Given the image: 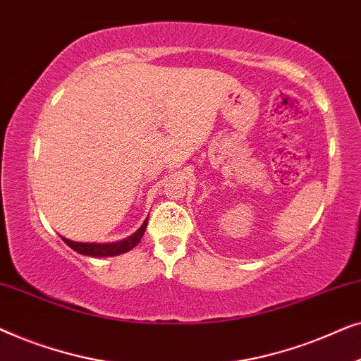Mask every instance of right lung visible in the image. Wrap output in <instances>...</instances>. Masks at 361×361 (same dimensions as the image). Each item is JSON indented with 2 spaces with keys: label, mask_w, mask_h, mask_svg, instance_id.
<instances>
[{
  "label": "right lung",
  "mask_w": 361,
  "mask_h": 361,
  "mask_svg": "<svg viewBox=\"0 0 361 361\" xmlns=\"http://www.w3.org/2000/svg\"><path fill=\"white\" fill-rule=\"evenodd\" d=\"M146 226H147V219L145 224L141 225V228L136 231V233L128 236L126 240L116 241V243H78V241L67 240V238H63V236H62V240L66 241V243L71 246L73 251H77V253L85 255V256H95V258H105V256L123 255V253H126V251L135 248V246L141 241L142 235H145Z\"/></svg>",
  "instance_id": "obj_1"
}]
</instances>
